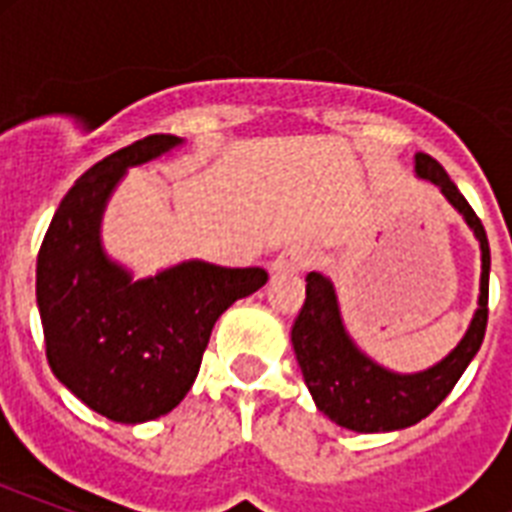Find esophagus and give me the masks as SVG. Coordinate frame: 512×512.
Segmentation results:
<instances>
[{
  "instance_id": "34e87169",
  "label": "esophagus",
  "mask_w": 512,
  "mask_h": 512,
  "mask_svg": "<svg viewBox=\"0 0 512 512\" xmlns=\"http://www.w3.org/2000/svg\"><path fill=\"white\" fill-rule=\"evenodd\" d=\"M308 265V252L305 249H284L271 263V273H297Z\"/></svg>"
}]
</instances>
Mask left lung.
<instances>
[{"label": "left lung", "mask_w": 512, "mask_h": 512, "mask_svg": "<svg viewBox=\"0 0 512 512\" xmlns=\"http://www.w3.org/2000/svg\"><path fill=\"white\" fill-rule=\"evenodd\" d=\"M414 175L436 185L476 236L481 249L478 308L470 319L468 332L441 361L422 372H393L388 366L377 364L372 356H366L348 335L335 284L324 273H308L305 305L292 327V348L319 412L327 414L340 428L356 433H390L425 420L452 393L484 342L492 271L484 225L436 159H430L428 154H414Z\"/></svg>", "instance_id": "8db88e82"}]
</instances>
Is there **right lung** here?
Masks as SVG:
<instances>
[{"label":"right lung","instance_id":"add662e5","mask_svg":"<svg viewBox=\"0 0 512 512\" xmlns=\"http://www.w3.org/2000/svg\"><path fill=\"white\" fill-rule=\"evenodd\" d=\"M183 146L151 135L106 156L63 196L36 257V305L52 374L92 412L138 425L172 412L199 374L215 321L268 281L263 268L183 260L138 279L103 247V215L127 170Z\"/></svg>","mask_w":512,"mask_h":512}]
</instances>
